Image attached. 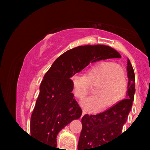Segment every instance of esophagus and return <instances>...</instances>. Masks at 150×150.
Here are the masks:
<instances>
[{"instance_id":"1","label":"esophagus","mask_w":150,"mask_h":150,"mask_svg":"<svg viewBox=\"0 0 150 150\" xmlns=\"http://www.w3.org/2000/svg\"><path fill=\"white\" fill-rule=\"evenodd\" d=\"M85 114H86V110H83V113H82V116H84Z\"/></svg>"}]
</instances>
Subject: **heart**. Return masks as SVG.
I'll list each match as a JSON object with an SVG mask.
<instances>
[{"instance_id": "b5f03b06", "label": "heart", "mask_w": 150, "mask_h": 150, "mask_svg": "<svg viewBox=\"0 0 150 150\" xmlns=\"http://www.w3.org/2000/svg\"><path fill=\"white\" fill-rule=\"evenodd\" d=\"M74 96L82 100L88 94L91 86H96L95 94L83 100L82 105L86 110L96 112L106 104L110 107L124 98L127 91V79L124 71L112 62H101L89 68L86 74L71 76Z\"/></svg>"}]
</instances>
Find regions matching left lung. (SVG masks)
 Wrapping results in <instances>:
<instances>
[{
	"instance_id": "1",
	"label": "left lung",
	"mask_w": 150,
	"mask_h": 150,
	"mask_svg": "<svg viewBox=\"0 0 150 150\" xmlns=\"http://www.w3.org/2000/svg\"><path fill=\"white\" fill-rule=\"evenodd\" d=\"M128 98L97 115L86 114L82 118L81 133L78 143V150L96 149L110 143L120 136L123 125L127 121L132 107L135 93V76L134 69L128 59Z\"/></svg>"
}]
</instances>
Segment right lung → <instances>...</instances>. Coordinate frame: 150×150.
Instances as JSON below:
<instances>
[{"label": "right lung", "mask_w": 150, "mask_h": 150, "mask_svg": "<svg viewBox=\"0 0 150 150\" xmlns=\"http://www.w3.org/2000/svg\"><path fill=\"white\" fill-rule=\"evenodd\" d=\"M120 57L114 49L104 45L77 46L60 55L46 73L40 86L30 117L31 136L43 144L57 146L59 132L82 115L81 107L71 92V76L90 63Z\"/></svg>", "instance_id": "obj_1"}]
</instances>
